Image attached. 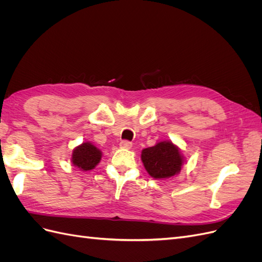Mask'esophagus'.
<instances>
[{"label":"esophagus","mask_w":262,"mask_h":262,"mask_svg":"<svg viewBox=\"0 0 262 262\" xmlns=\"http://www.w3.org/2000/svg\"><path fill=\"white\" fill-rule=\"evenodd\" d=\"M120 147L122 148H131L132 147V143L130 141H126V140H123L120 142Z\"/></svg>","instance_id":"esophagus-1"}]
</instances>
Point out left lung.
I'll return each instance as SVG.
<instances>
[{"label": "left lung", "mask_w": 262, "mask_h": 262, "mask_svg": "<svg viewBox=\"0 0 262 262\" xmlns=\"http://www.w3.org/2000/svg\"><path fill=\"white\" fill-rule=\"evenodd\" d=\"M141 160L146 171L155 179H167L177 175L184 164L179 148L170 141H162L142 150Z\"/></svg>", "instance_id": "1"}]
</instances>
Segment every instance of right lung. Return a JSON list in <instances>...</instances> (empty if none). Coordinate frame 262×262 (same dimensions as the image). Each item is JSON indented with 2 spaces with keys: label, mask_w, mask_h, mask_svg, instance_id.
Here are the masks:
<instances>
[{
  "label": "right lung",
  "mask_w": 262,
  "mask_h": 262,
  "mask_svg": "<svg viewBox=\"0 0 262 262\" xmlns=\"http://www.w3.org/2000/svg\"><path fill=\"white\" fill-rule=\"evenodd\" d=\"M101 160V152L90 142L78 145L73 149L72 163L76 167L86 171L95 168Z\"/></svg>",
  "instance_id": "1"
}]
</instances>
